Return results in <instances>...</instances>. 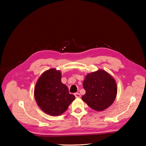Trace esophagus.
I'll list each match as a JSON object with an SVG mask.
<instances>
[{"label":"esophagus","instance_id":"34e87169","mask_svg":"<svg viewBox=\"0 0 146 146\" xmlns=\"http://www.w3.org/2000/svg\"><path fill=\"white\" fill-rule=\"evenodd\" d=\"M75 96L76 98H80V97H81V95H80V94H79V93H75Z\"/></svg>","mask_w":146,"mask_h":146}]
</instances>
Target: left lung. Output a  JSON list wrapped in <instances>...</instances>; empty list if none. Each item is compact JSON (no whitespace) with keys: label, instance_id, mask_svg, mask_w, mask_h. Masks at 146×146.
Segmentation results:
<instances>
[{"label":"left lung","instance_id":"8db88e82","mask_svg":"<svg viewBox=\"0 0 146 146\" xmlns=\"http://www.w3.org/2000/svg\"><path fill=\"white\" fill-rule=\"evenodd\" d=\"M86 93L82 100L94 110L100 111L113 103L117 94L115 80L104 70H98L86 75L83 83Z\"/></svg>","mask_w":146,"mask_h":146}]
</instances>
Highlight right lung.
I'll return each mask as SVG.
<instances>
[{
  "instance_id": "1",
  "label": "right lung",
  "mask_w": 146,
  "mask_h": 146,
  "mask_svg": "<svg viewBox=\"0 0 146 146\" xmlns=\"http://www.w3.org/2000/svg\"><path fill=\"white\" fill-rule=\"evenodd\" d=\"M60 70L51 68L45 71L36 83L35 98L39 107L51 116L60 115L75 99L70 94L67 86L61 81Z\"/></svg>"
}]
</instances>
